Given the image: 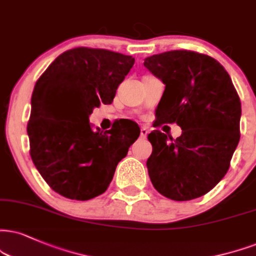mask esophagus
Returning a JSON list of instances; mask_svg holds the SVG:
<instances>
[{"instance_id":"1","label":"esophagus","mask_w":256,"mask_h":256,"mask_svg":"<svg viewBox=\"0 0 256 256\" xmlns=\"http://www.w3.org/2000/svg\"><path fill=\"white\" fill-rule=\"evenodd\" d=\"M148 129L146 128V127H142L141 128V130H140V138H147V135H148Z\"/></svg>"}]
</instances>
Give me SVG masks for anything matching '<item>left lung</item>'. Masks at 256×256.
Here are the masks:
<instances>
[{"instance_id":"8db88e82","label":"left lung","mask_w":256,"mask_h":256,"mask_svg":"<svg viewBox=\"0 0 256 256\" xmlns=\"http://www.w3.org/2000/svg\"><path fill=\"white\" fill-rule=\"evenodd\" d=\"M144 65L165 84L154 127L176 123L173 138L153 130L147 160L156 190L173 200L208 194L226 176L240 141L241 100L228 72L216 59L176 50L154 54Z\"/></svg>"}]
</instances>
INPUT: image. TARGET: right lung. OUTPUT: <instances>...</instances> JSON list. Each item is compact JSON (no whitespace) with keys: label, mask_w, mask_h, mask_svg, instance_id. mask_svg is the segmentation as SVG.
I'll list each match as a JSON object with an SVG mask.
<instances>
[{"label":"right lung","mask_w":256,"mask_h":256,"mask_svg":"<svg viewBox=\"0 0 256 256\" xmlns=\"http://www.w3.org/2000/svg\"><path fill=\"white\" fill-rule=\"evenodd\" d=\"M130 56L76 47L62 53L40 76L27 124L30 153L50 188L62 197L89 200L106 192L116 166L140 135L130 120L94 130L89 116L110 104L133 68Z\"/></svg>","instance_id":"obj_1"}]
</instances>
